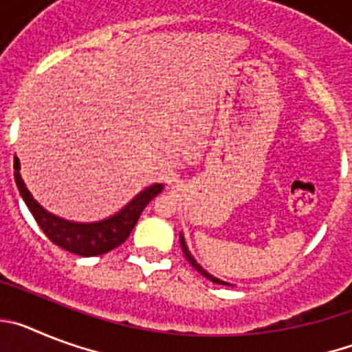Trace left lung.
Wrapping results in <instances>:
<instances>
[{
	"instance_id": "8db88e82",
	"label": "left lung",
	"mask_w": 352,
	"mask_h": 352,
	"mask_svg": "<svg viewBox=\"0 0 352 352\" xmlns=\"http://www.w3.org/2000/svg\"><path fill=\"white\" fill-rule=\"evenodd\" d=\"M179 243H182V250H183V254H185V257H186V261H188V263L192 264V266H194L195 270H197L199 273H201V275H204L208 278V280H211L213 282V284H222V285H231V284H227V282H223V280H220V278H214L213 275H210V273L206 272V270L203 268V266H201V264H197V261L194 259V256H192L190 254V250H188V247H186V243H185V238H183V234H179Z\"/></svg>"
}]
</instances>
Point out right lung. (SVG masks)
Wrapping results in <instances>:
<instances>
[{
  "instance_id": "add662e5",
  "label": "right lung",
  "mask_w": 352,
  "mask_h": 352,
  "mask_svg": "<svg viewBox=\"0 0 352 352\" xmlns=\"http://www.w3.org/2000/svg\"><path fill=\"white\" fill-rule=\"evenodd\" d=\"M14 169L15 185H17L28 210L35 217L40 229L45 232V236L54 245L82 257L102 256V254H107L109 250L120 247L121 243H125V239L129 238L132 229L138 223L142 210L148 206L151 199L157 197L164 190L162 183H155V185L148 186L146 190H142L141 194L135 195L123 210L118 211L113 217L100 220V222L79 223L60 219V217L49 213L47 210H43L36 203L31 192L24 185L23 178H21V173H19L21 164H19L17 157L14 158Z\"/></svg>"
}]
</instances>
